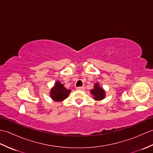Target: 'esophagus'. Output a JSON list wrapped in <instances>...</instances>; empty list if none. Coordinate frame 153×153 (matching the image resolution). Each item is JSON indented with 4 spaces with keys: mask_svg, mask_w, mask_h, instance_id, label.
<instances>
[{
    "mask_svg": "<svg viewBox=\"0 0 153 153\" xmlns=\"http://www.w3.org/2000/svg\"><path fill=\"white\" fill-rule=\"evenodd\" d=\"M83 89H84L83 87H77V88H76L77 91H83Z\"/></svg>",
    "mask_w": 153,
    "mask_h": 153,
    "instance_id": "34e87169",
    "label": "esophagus"
}]
</instances>
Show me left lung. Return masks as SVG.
<instances>
[{
  "label": "left lung",
  "mask_w": 153,
  "mask_h": 153,
  "mask_svg": "<svg viewBox=\"0 0 153 153\" xmlns=\"http://www.w3.org/2000/svg\"><path fill=\"white\" fill-rule=\"evenodd\" d=\"M90 93L93 96V99L97 101L102 100L106 97V91L102 87L100 86L99 83L94 84L93 89H91Z\"/></svg>",
  "instance_id": "left-lung-1"
}]
</instances>
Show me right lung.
Listing matches in <instances>:
<instances>
[{
    "instance_id": "1",
    "label": "right lung",
    "mask_w": 153,
    "mask_h": 153,
    "mask_svg": "<svg viewBox=\"0 0 153 153\" xmlns=\"http://www.w3.org/2000/svg\"><path fill=\"white\" fill-rule=\"evenodd\" d=\"M70 92V89L66 88L64 84L58 80L51 89L50 97L55 102H61L67 98Z\"/></svg>"
}]
</instances>
